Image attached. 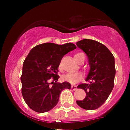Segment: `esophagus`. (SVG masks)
Wrapping results in <instances>:
<instances>
[{"mask_svg": "<svg viewBox=\"0 0 130 130\" xmlns=\"http://www.w3.org/2000/svg\"><path fill=\"white\" fill-rule=\"evenodd\" d=\"M71 89L72 90H75L77 89V86H71Z\"/></svg>", "mask_w": 130, "mask_h": 130, "instance_id": "34e87169", "label": "esophagus"}]
</instances>
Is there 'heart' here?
Segmentation results:
<instances>
[{"instance_id": "1", "label": "heart", "mask_w": 130, "mask_h": 130, "mask_svg": "<svg viewBox=\"0 0 130 130\" xmlns=\"http://www.w3.org/2000/svg\"><path fill=\"white\" fill-rule=\"evenodd\" d=\"M63 60L60 61V67H61L62 65ZM83 78V75L80 72H73V73H67L61 76V80L64 82H69V83L72 84H75L78 83V82L81 80Z\"/></svg>"}]
</instances>
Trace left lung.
Masks as SVG:
<instances>
[{
  "label": "left lung",
  "instance_id": "left-lung-1",
  "mask_svg": "<svg viewBox=\"0 0 130 130\" xmlns=\"http://www.w3.org/2000/svg\"><path fill=\"white\" fill-rule=\"evenodd\" d=\"M88 57L90 70L86 80L78 88L84 90L86 97L76 103L84 109L99 108L107 100L114 87L115 73V57L102 43L92 40H82L76 43Z\"/></svg>",
  "mask_w": 130,
  "mask_h": 130
}]
</instances>
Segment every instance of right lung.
I'll use <instances>...</instances> for the list:
<instances>
[{
    "label": "right lung",
    "instance_id": "right-lung-1",
    "mask_svg": "<svg viewBox=\"0 0 130 130\" xmlns=\"http://www.w3.org/2000/svg\"><path fill=\"white\" fill-rule=\"evenodd\" d=\"M76 48L72 43L61 45L46 43L31 50L23 63L21 80L22 95L31 109L41 113L50 111L57 104L61 92L70 89L69 82H57L58 69L63 57ZM51 78L54 80L52 86Z\"/></svg>",
    "mask_w": 130,
    "mask_h": 130
}]
</instances>
